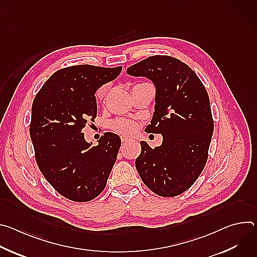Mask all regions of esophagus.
<instances>
[{"label": "esophagus", "instance_id": "34e87169", "mask_svg": "<svg viewBox=\"0 0 257 257\" xmlns=\"http://www.w3.org/2000/svg\"><path fill=\"white\" fill-rule=\"evenodd\" d=\"M121 141H122L123 143H126V142H129V141H130V138L127 137V136H122V137H121Z\"/></svg>", "mask_w": 257, "mask_h": 257}]
</instances>
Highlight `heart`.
<instances>
[{
    "label": "heart",
    "instance_id": "1",
    "mask_svg": "<svg viewBox=\"0 0 257 257\" xmlns=\"http://www.w3.org/2000/svg\"><path fill=\"white\" fill-rule=\"evenodd\" d=\"M106 90H107V84H104L101 87H99L97 89V91H96V97L97 98H102L104 96ZM112 128H113V130L115 132H117L119 134L130 135V134L135 132L136 124L133 121H131V120L119 119V120H116L112 124Z\"/></svg>",
    "mask_w": 257,
    "mask_h": 257
}]
</instances>
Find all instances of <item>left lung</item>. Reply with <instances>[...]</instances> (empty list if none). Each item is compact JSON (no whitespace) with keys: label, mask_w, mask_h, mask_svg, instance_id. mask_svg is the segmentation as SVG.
<instances>
[{"label":"left lung","mask_w":257,"mask_h":257,"mask_svg":"<svg viewBox=\"0 0 257 257\" xmlns=\"http://www.w3.org/2000/svg\"><path fill=\"white\" fill-rule=\"evenodd\" d=\"M156 85V105L148 133H161L163 143L152 149L141 141L136 170L146 187L163 197L189 189L201 174L208 157L213 120L207 91L185 63L157 55L127 69Z\"/></svg>","instance_id":"left-lung-1"}]
</instances>
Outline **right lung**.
<instances>
[{
	"instance_id": "obj_1",
	"label": "right lung",
	"mask_w": 257,
	"mask_h": 257,
	"mask_svg": "<svg viewBox=\"0 0 257 257\" xmlns=\"http://www.w3.org/2000/svg\"><path fill=\"white\" fill-rule=\"evenodd\" d=\"M121 71L122 66L66 67L55 72L33 99L29 133L36 164L57 192L72 201L98 196L116 163L120 137L106 132L92 146L82 129L96 118V89Z\"/></svg>"
}]
</instances>
